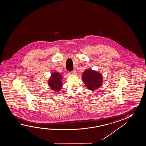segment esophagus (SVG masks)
I'll use <instances>...</instances> for the list:
<instances>
[{"label": "esophagus", "instance_id": "esophagus-1", "mask_svg": "<svg viewBox=\"0 0 146 146\" xmlns=\"http://www.w3.org/2000/svg\"><path fill=\"white\" fill-rule=\"evenodd\" d=\"M70 74H74V75H75V74H76V72L75 70H74V71L71 72Z\"/></svg>", "mask_w": 146, "mask_h": 146}]
</instances>
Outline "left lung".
<instances>
[{
    "label": "left lung",
    "mask_w": 146,
    "mask_h": 146,
    "mask_svg": "<svg viewBox=\"0 0 146 146\" xmlns=\"http://www.w3.org/2000/svg\"><path fill=\"white\" fill-rule=\"evenodd\" d=\"M82 81L88 89L94 91L102 86L103 76L100 72L88 68L82 74Z\"/></svg>",
    "instance_id": "obj_1"
}]
</instances>
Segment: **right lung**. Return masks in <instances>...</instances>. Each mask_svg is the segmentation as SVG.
<instances>
[{
	"mask_svg": "<svg viewBox=\"0 0 146 146\" xmlns=\"http://www.w3.org/2000/svg\"><path fill=\"white\" fill-rule=\"evenodd\" d=\"M62 74L58 72H53L48 80V84L51 90L57 93H59L62 88Z\"/></svg>",
	"mask_w": 146,
	"mask_h": 146,
	"instance_id": "add662e5",
	"label": "right lung"
}]
</instances>
